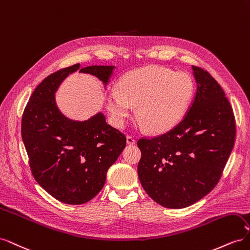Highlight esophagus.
Returning <instances> with one entry per match:
<instances>
[{
  "label": "esophagus",
  "mask_w": 250,
  "mask_h": 250,
  "mask_svg": "<svg viewBox=\"0 0 250 250\" xmlns=\"http://www.w3.org/2000/svg\"><path fill=\"white\" fill-rule=\"evenodd\" d=\"M126 142H127L128 145H134L135 139L133 137H131V135H128V137L126 138Z\"/></svg>",
  "instance_id": "1"
}]
</instances>
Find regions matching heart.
Wrapping results in <instances>:
<instances>
[{
  "instance_id": "1",
  "label": "heart",
  "mask_w": 250,
  "mask_h": 250,
  "mask_svg": "<svg viewBox=\"0 0 250 250\" xmlns=\"http://www.w3.org/2000/svg\"><path fill=\"white\" fill-rule=\"evenodd\" d=\"M194 94L190 75L158 65L126 73L106 96V107L117 127L125 126L138 106L137 117L152 132L170 130L183 119Z\"/></svg>"
}]
</instances>
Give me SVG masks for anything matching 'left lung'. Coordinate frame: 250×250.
Returning <instances> with one entry per match:
<instances>
[{
	"label": "left lung",
	"instance_id": "8db88e82",
	"mask_svg": "<svg viewBox=\"0 0 250 250\" xmlns=\"http://www.w3.org/2000/svg\"><path fill=\"white\" fill-rule=\"evenodd\" d=\"M192 70L197 92L184 119L167 133L138 141L141 184L168 208L192 206L213 190L236 139V121L222 87L207 71Z\"/></svg>",
	"mask_w": 250,
	"mask_h": 250
}]
</instances>
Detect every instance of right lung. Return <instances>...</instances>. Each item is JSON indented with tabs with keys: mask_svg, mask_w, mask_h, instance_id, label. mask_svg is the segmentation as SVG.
<instances>
[{
	"mask_svg": "<svg viewBox=\"0 0 250 250\" xmlns=\"http://www.w3.org/2000/svg\"><path fill=\"white\" fill-rule=\"evenodd\" d=\"M115 67L77 63L53 73L34 89L24 110L21 138L33 176L63 203H85L102 190L108 169L126 146V137L107 124L101 111L84 121L65 117L55 94L77 71L95 76L106 87Z\"/></svg>",
	"mask_w": 250,
	"mask_h": 250,
	"instance_id": "right-lung-1",
	"label": "right lung"
}]
</instances>
